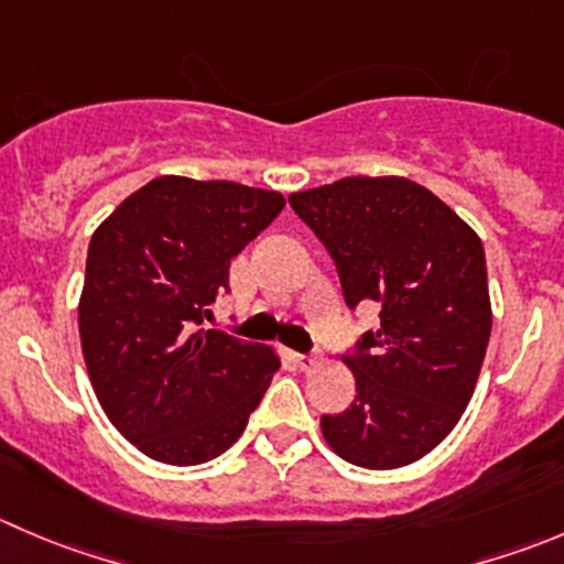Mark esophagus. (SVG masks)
<instances>
[{"label":"esophagus","instance_id":"obj_1","mask_svg":"<svg viewBox=\"0 0 564 564\" xmlns=\"http://www.w3.org/2000/svg\"><path fill=\"white\" fill-rule=\"evenodd\" d=\"M292 358H294V364L300 366V369H314L316 364H319V358H316V355H305V352H292Z\"/></svg>","mask_w":564,"mask_h":564}]
</instances>
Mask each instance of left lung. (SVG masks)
<instances>
[{
	"label": "left lung",
	"mask_w": 564,
	"mask_h": 564,
	"mask_svg": "<svg viewBox=\"0 0 564 564\" xmlns=\"http://www.w3.org/2000/svg\"><path fill=\"white\" fill-rule=\"evenodd\" d=\"M289 204L336 261L349 308L380 305V327L341 358L352 404L322 415V435L352 466H410L455 430L482 369L494 325L482 242L402 176H349Z\"/></svg>",
	"instance_id": "obj_1"
}]
</instances>
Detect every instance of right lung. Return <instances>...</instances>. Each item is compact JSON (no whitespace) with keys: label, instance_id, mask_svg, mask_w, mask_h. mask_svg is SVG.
<instances>
[{"label":"right lung","instance_id":"obj_1","mask_svg":"<svg viewBox=\"0 0 564 564\" xmlns=\"http://www.w3.org/2000/svg\"><path fill=\"white\" fill-rule=\"evenodd\" d=\"M283 206L272 189L160 176L93 234L82 355L107 419L151 460H215L270 388L275 349L200 325L228 292L234 256Z\"/></svg>","mask_w":564,"mask_h":564}]
</instances>
